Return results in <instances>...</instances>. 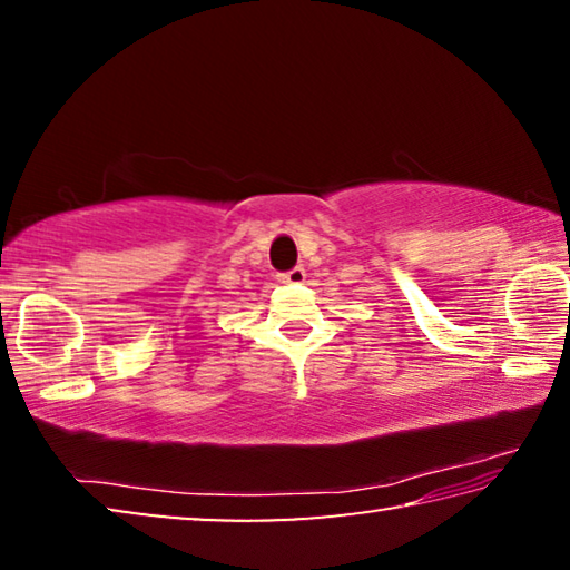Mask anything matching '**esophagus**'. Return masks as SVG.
<instances>
[{"label":"esophagus","mask_w":570,"mask_h":570,"mask_svg":"<svg viewBox=\"0 0 570 570\" xmlns=\"http://www.w3.org/2000/svg\"><path fill=\"white\" fill-rule=\"evenodd\" d=\"M304 278H306V272L302 266H294V268H288V272L278 274V282L282 284H302Z\"/></svg>","instance_id":"34e87169"}]
</instances>
